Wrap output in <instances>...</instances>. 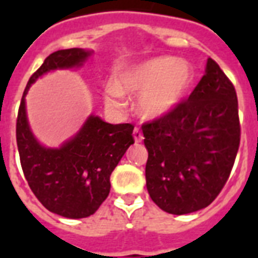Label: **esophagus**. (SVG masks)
I'll use <instances>...</instances> for the list:
<instances>
[{
    "label": "esophagus",
    "mask_w": 258,
    "mask_h": 258,
    "mask_svg": "<svg viewBox=\"0 0 258 258\" xmlns=\"http://www.w3.org/2000/svg\"><path fill=\"white\" fill-rule=\"evenodd\" d=\"M133 135H134V141H135V143H141V142L143 141V134H142L138 128L134 130Z\"/></svg>",
    "instance_id": "34e87169"
}]
</instances>
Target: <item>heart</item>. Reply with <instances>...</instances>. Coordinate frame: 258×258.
Returning <instances> with one entry per match:
<instances>
[{"label": "heart", "mask_w": 258, "mask_h": 258, "mask_svg": "<svg viewBox=\"0 0 258 258\" xmlns=\"http://www.w3.org/2000/svg\"><path fill=\"white\" fill-rule=\"evenodd\" d=\"M192 70L174 57H158L135 64L117 76L116 84H109L105 101L120 107L124 95H139L138 111L146 119H159L179 104L192 83Z\"/></svg>", "instance_id": "b5f03b06"}]
</instances>
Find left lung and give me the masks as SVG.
<instances>
[{
	"instance_id": "1",
	"label": "left lung",
	"mask_w": 258,
	"mask_h": 258,
	"mask_svg": "<svg viewBox=\"0 0 258 258\" xmlns=\"http://www.w3.org/2000/svg\"><path fill=\"white\" fill-rule=\"evenodd\" d=\"M142 130L149 151L146 186L151 200L175 216L201 210L220 194L238 151L236 89L209 57L187 100Z\"/></svg>"
}]
</instances>
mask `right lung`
I'll return each mask as SVG.
<instances>
[{
  "label": "right lung",
  "mask_w": 258,
  "mask_h": 258,
  "mask_svg": "<svg viewBox=\"0 0 258 258\" xmlns=\"http://www.w3.org/2000/svg\"><path fill=\"white\" fill-rule=\"evenodd\" d=\"M92 53L72 48L49 54L26 84L16 127L20 161L29 187L49 212L72 220L93 214L108 197L111 172L134 145V125L109 124L89 115L82 128L60 147H46L30 130L25 96L38 78L52 71L80 68Z\"/></svg>",
  "instance_id": "1"
}]
</instances>
